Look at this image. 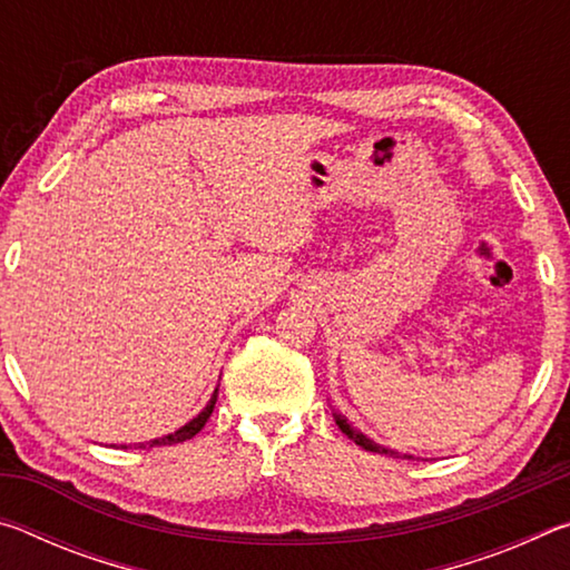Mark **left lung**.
Here are the masks:
<instances>
[{
	"label": "left lung",
	"mask_w": 570,
	"mask_h": 570,
	"mask_svg": "<svg viewBox=\"0 0 570 570\" xmlns=\"http://www.w3.org/2000/svg\"><path fill=\"white\" fill-rule=\"evenodd\" d=\"M334 420H336V424H340V430L344 432L346 438L350 440H354L356 445L360 448H364V450H370V452H384V455H397L400 458V452H392V450H387V448H382V445H377V442H372L370 438H364L360 430H354L350 422H346L342 414H334ZM402 458H407V460H412V455H402Z\"/></svg>",
	"instance_id": "obj_1"
}]
</instances>
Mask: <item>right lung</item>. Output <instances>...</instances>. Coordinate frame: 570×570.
Here are the masks:
<instances>
[{
	"label": "right lung",
	"mask_w": 570,
	"mask_h": 570,
	"mask_svg": "<svg viewBox=\"0 0 570 570\" xmlns=\"http://www.w3.org/2000/svg\"><path fill=\"white\" fill-rule=\"evenodd\" d=\"M216 400H218V390L214 392V397H210V402L206 404V410L198 414V417H193L186 428H180L173 432V435H166V438H158V440H150V442H140V445H132V448H156V445H178V442H186L190 438H196L200 430H204V424L208 422L210 412H214L216 407ZM125 448V445H122ZM130 448V445H128Z\"/></svg>",
	"instance_id": "obj_1"
}]
</instances>
